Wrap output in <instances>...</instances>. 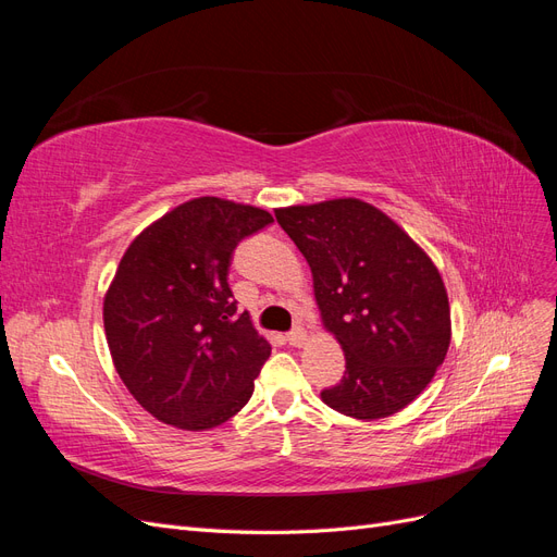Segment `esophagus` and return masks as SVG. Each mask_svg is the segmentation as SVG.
Masks as SVG:
<instances>
[{
	"label": "esophagus",
	"mask_w": 557,
	"mask_h": 557,
	"mask_svg": "<svg viewBox=\"0 0 557 557\" xmlns=\"http://www.w3.org/2000/svg\"><path fill=\"white\" fill-rule=\"evenodd\" d=\"M288 342L290 346H305L307 344V332L301 327H295L290 334H288Z\"/></svg>",
	"instance_id": "34e87169"
}]
</instances>
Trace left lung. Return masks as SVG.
<instances>
[{
  "label": "left lung",
  "instance_id": "1",
  "mask_svg": "<svg viewBox=\"0 0 557 557\" xmlns=\"http://www.w3.org/2000/svg\"><path fill=\"white\" fill-rule=\"evenodd\" d=\"M274 213L311 267L320 320L346 358L344 379L320 399L356 420L409 407L450 344L440 269L391 215L362 199H325Z\"/></svg>",
  "mask_w": 557,
  "mask_h": 557
}]
</instances>
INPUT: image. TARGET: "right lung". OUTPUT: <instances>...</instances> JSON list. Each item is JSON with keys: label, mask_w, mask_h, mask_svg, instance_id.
I'll list each match as a JSON object with an SVG mask.
<instances>
[{"label": "right lung", "mask_w": 557, "mask_h": 557, "mask_svg": "<svg viewBox=\"0 0 557 557\" xmlns=\"http://www.w3.org/2000/svg\"><path fill=\"white\" fill-rule=\"evenodd\" d=\"M264 209L195 197L137 234L104 295L117 376L160 423L201 432L239 413L272 346L237 315L227 269Z\"/></svg>", "instance_id": "right-lung-1"}]
</instances>
